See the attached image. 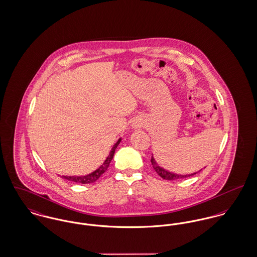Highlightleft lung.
Masks as SVG:
<instances>
[{"label": "left lung", "mask_w": 257, "mask_h": 257, "mask_svg": "<svg viewBox=\"0 0 257 257\" xmlns=\"http://www.w3.org/2000/svg\"><path fill=\"white\" fill-rule=\"evenodd\" d=\"M151 162H152V165L154 167V169L156 170V172L158 173V175L165 180H168V181H173V180H178V179H184V178L190 177V176H194L196 175L197 173H198L199 171H201V169L198 171V172H195V173H192V174H186V175H181V174H175L173 172H170L168 170H165L163 169L162 167H160L158 164V162L156 161V159L154 158V157H152L151 159Z\"/></svg>", "instance_id": "left-lung-1"}]
</instances>
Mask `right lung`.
I'll list each match as a JSON object with an SVG mask.
<instances>
[{
	"instance_id": "add662e5",
	"label": "right lung",
	"mask_w": 257,
	"mask_h": 257,
	"mask_svg": "<svg viewBox=\"0 0 257 257\" xmlns=\"http://www.w3.org/2000/svg\"><path fill=\"white\" fill-rule=\"evenodd\" d=\"M121 142V138L118 139V141L113 145L109 155L107 156V158H105V160L103 161V163L99 166L98 169H96L95 171H93L92 173L90 174H87L85 176H62L63 179H66L68 181H72V182H75V183H78V184H91V183H94L96 182L98 179H99L106 170H107V167L109 166V163L110 161L112 160L113 156H114V152L117 148V146L119 145V143Z\"/></svg>"
}]
</instances>
